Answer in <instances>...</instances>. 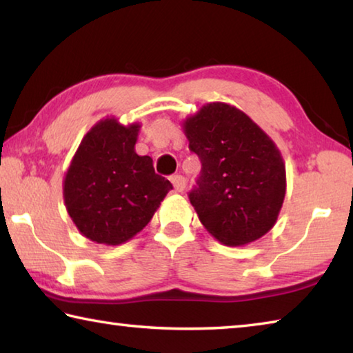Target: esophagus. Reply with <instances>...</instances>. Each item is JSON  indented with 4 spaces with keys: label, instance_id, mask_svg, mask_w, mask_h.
<instances>
[{
    "label": "esophagus",
    "instance_id": "34e87169",
    "mask_svg": "<svg viewBox=\"0 0 353 353\" xmlns=\"http://www.w3.org/2000/svg\"><path fill=\"white\" fill-rule=\"evenodd\" d=\"M171 182L172 185H174V190L177 191V193H182V191L185 190V187H187V179H185L183 176L181 174H176L171 177Z\"/></svg>",
    "mask_w": 353,
    "mask_h": 353
}]
</instances>
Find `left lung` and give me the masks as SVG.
Listing matches in <instances>:
<instances>
[{"label":"left lung","instance_id":"obj_1","mask_svg":"<svg viewBox=\"0 0 353 353\" xmlns=\"http://www.w3.org/2000/svg\"><path fill=\"white\" fill-rule=\"evenodd\" d=\"M202 168L190 191L208 234L227 246L252 243L276 224L286 191L282 154L246 113L210 103L183 121Z\"/></svg>","mask_w":353,"mask_h":353}]
</instances>
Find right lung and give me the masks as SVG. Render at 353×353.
<instances>
[{"label": "right lung", "instance_id": "add662e5", "mask_svg": "<svg viewBox=\"0 0 353 353\" xmlns=\"http://www.w3.org/2000/svg\"><path fill=\"white\" fill-rule=\"evenodd\" d=\"M140 124L101 119L83 137L63 181V201L77 229L107 246L126 243L154 216L172 185L152 159L135 152Z\"/></svg>", "mask_w": 353, "mask_h": 353}]
</instances>
